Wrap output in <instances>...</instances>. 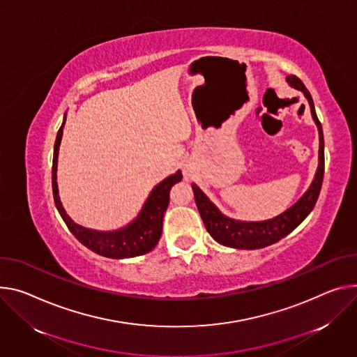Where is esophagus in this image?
<instances>
[{
	"instance_id": "obj_1",
	"label": "esophagus",
	"mask_w": 357,
	"mask_h": 357,
	"mask_svg": "<svg viewBox=\"0 0 357 357\" xmlns=\"http://www.w3.org/2000/svg\"><path fill=\"white\" fill-rule=\"evenodd\" d=\"M190 176H192V175H190V172H188V171H186V172H185V178H186V179H190Z\"/></svg>"
}]
</instances>
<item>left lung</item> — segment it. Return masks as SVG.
<instances>
[{
	"mask_svg": "<svg viewBox=\"0 0 357 357\" xmlns=\"http://www.w3.org/2000/svg\"><path fill=\"white\" fill-rule=\"evenodd\" d=\"M286 82L301 92H303L305 98L309 102L312 118L317 126L319 132V164L314 174V178L303 193L302 198L286 209L283 213L266 219V220H239L223 215L219 208L205 195L202 189L192 183L193 195H195V202L201 218L205 223V228L209 235L220 245L235 248V249H261L276 243L286 235L294 231L299 226L305 218L312 212L319 198L323 174H325V142H323V131L321 125L317 119L314 104L312 100L310 92L306 89L303 82L296 75H287Z\"/></svg>",
	"mask_w": 357,
	"mask_h": 357,
	"instance_id": "8db88e82",
	"label": "left lung"
}]
</instances>
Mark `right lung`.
Returning <instances> with one entry per match:
<instances>
[{
  "label": "right lung",
  "mask_w": 357,
  "mask_h": 357,
  "mask_svg": "<svg viewBox=\"0 0 357 357\" xmlns=\"http://www.w3.org/2000/svg\"><path fill=\"white\" fill-rule=\"evenodd\" d=\"M67 121V114L63 115L62 125L56 134L55 145H54V159H52V193L55 206L61 215V218L68 226L71 234L89 250L98 253L111 259H126L135 257L151 252L160 235H162V225H164V213L169 205V192L171 188L182 179V172L176 171L174 175L165 178L159 182L149 193L141 212L138 216L115 231H95L85 228L75 223L63 209L56 183V167H58V153L59 145L62 139L63 125Z\"/></svg>",
  "instance_id": "1"
}]
</instances>
